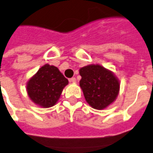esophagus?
<instances>
[{
  "label": "esophagus",
  "instance_id": "obj_1",
  "mask_svg": "<svg viewBox=\"0 0 153 153\" xmlns=\"http://www.w3.org/2000/svg\"><path fill=\"white\" fill-rule=\"evenodd\" d=\"M69 82L73 83V84H74V83H76V79L75 77L70 78V79H69Z\"/></svg>",
  "mask_w": 153,
  "mask_h": 153
}]
</instances>
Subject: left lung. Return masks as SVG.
I'll return each mask as SVG.
<instances>
[{
  "mask_svg": "<svg viewBox=\"0 0 153 153\" xmlns=\"http://www.w3.org/2000/svg\"><path fill=\"white\" fill-rule=\"evenodd\" d=\"M80 87L92 108L103 110L112 104L120 90V81L112 71L99 64L80 68Z\"/></svg>",
  "mask_w": 153,
  "mask_h": 153,
  "instance_id": "left-lung-1",
  "label": "left lung"
}]
</instances>
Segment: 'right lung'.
Segmentation results:
<instances>
[{"label": "right lung", "mask_w": 153, "mask_h": 153, "mask_svg": "<svg viewBox=\"0 0 153 153\" xmlns=\"http://www.w3.org/2000/svg\"><path fill=\"white\" fill-rule=\"evenodd\" d=\"M69 80L54 65H42L27 83V92L35 105L42 108L54 106Z\"/></svg>", "instance_id": "obj_1"}]
</instances>
